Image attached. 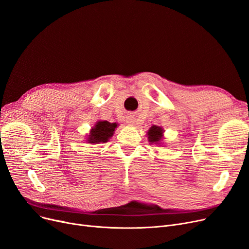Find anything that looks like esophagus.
<instances>
[{
    "instance_id": "1",
    "label": "esophagus",
    "mask_w": 249,
    "mask_h": 249,
    "mask_svg": "<svg viewBox=\"0 0 249 249\" xmlns=\"http://www.w3.org/2000/svg\"><path fill=\"white\" fill-rule=\"evenodd\" d=\"M127 123L133 124V123H134V119H132V118H130V117H128V118H127Z\"/></svg>"
}]
</instances>
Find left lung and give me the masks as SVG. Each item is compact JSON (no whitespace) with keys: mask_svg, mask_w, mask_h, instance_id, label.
Here are the masks:
<instances>
[{"mask_svg":"<svg viewBox=\"0 0 249 249\" xmlns=\"http://www.w3.org/2000/svg\"><path fill=\"white\" fill-rule=\"evenodd\" d=\"M148 139L150 140V142H158L159 140L161 138V134H163V129L158 126H153L151 127L148 132Z\"/></svg>","mask_w":249,"mask_h":249,"instance_id":"8db88e82","label":"left lung"}]
</instances>
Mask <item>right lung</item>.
<instances>
[{
    "label": "right lung",
    "instance_id": "1",
    "mask_svg": "<svg viewBox=\"0 0 249 249\" xmlns=\"http://www.w3.org/2000/svg\"><path fill=\"white\" fill-rule=\"evenodd\" d=\"M116 127V123H110L107 121L99 122L91 130V134L89 135V142L91 143L106 142L107 140L113 135Z\"/></svg>",
    "mask_w": 249,
    "mask_h": 249
}]
</instances>
